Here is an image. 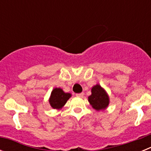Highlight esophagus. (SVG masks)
Returning <instances> with one entry per match:
<instances>
[{"instance_id":"34e87169","label":"esophagus","mask_w":151,"mask_h":151,"mask_svg":"<svg viewBox=\"0 0 151 151\" xmlns=\"http://www.w3.org/2000/svg\"><path fill=\"white\" fill-rule=\"evenodd\" d=\"M76 97H83L84 93H79V94H76Z\"/></svg>"}]
</instances>
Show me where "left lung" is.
Returning <instances> with one entry per match:
<instances>
[{"label": "left lung", "instance_id": "obj_1", "mask_svg": "<svg viewBox=\"0 0 151 151\" xmlns=\"http://www.w3.org/2000/svg\"><path fill=\"white\" fill-rule=\"evenodd\" d=\"M88 101L96 110H104L109 104V97L105 91L97 85L92 88L91 95L88 97Z\"/></svg>", "mask_w": 151, "mask_h": 151}]
</instances>
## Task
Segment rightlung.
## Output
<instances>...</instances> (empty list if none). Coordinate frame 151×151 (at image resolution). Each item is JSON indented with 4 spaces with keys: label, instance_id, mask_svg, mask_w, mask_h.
<instances>
[{
    "label": "right lung",
    "instance_id": "obj_1",
    "mask_svg": "<svg viewBox=\"0 0 151 151\" xmlns=\"http://www.w3.org/2000/svg\"><path fill=\"white\" fill-rule=\"evenodd\" d=\"M70 97L71 94L65 93L61 88H54L52 91L49 102L54 109H60L65 105Z\"/></svg>",
    "mask_w": 151,
    "mask_h": 151
}]
</instances>
